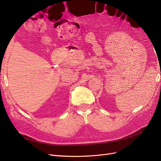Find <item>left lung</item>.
Instances as JSON below:
<instances>
[{
  "mask_svg": "<svg viewBox=\"0 0 161 161\" xmlns=\"http://www.w3.org/2000/svg\"><path fill=\"white\" fill-rule=\"evenodd\" d=\"M158 61H159V60H158Z\"/></svg>",
  "mask_w": 161,
  "mask_h": 161,
  "instance_id": "1",
  "label": "left lung"
}]
</instances>
